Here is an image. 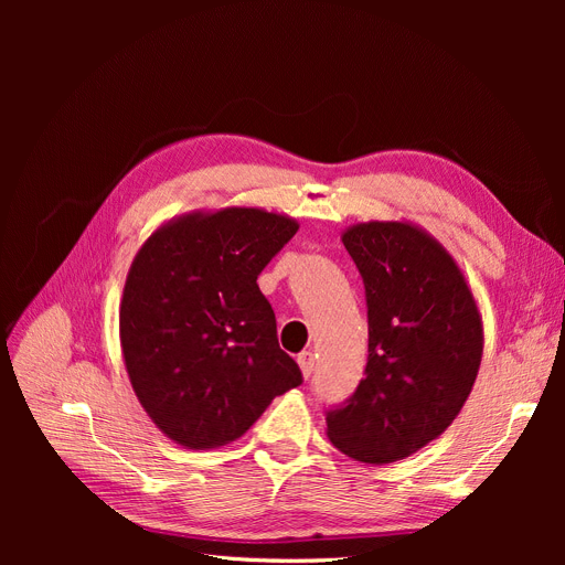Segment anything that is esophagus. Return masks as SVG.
I'll use <instances>...</instances> for the list:
<instances>
[{"label":"esophagus","mask_w":565,"mask_h":565,"mask_svg":"<svg viewBox=\"0 0 565 565\" xmlns=\"http://www.w3.org/2000/svg\"><path fill=\"white\" fill-rule=\"evenodd\" d=\"M298 364H300L302 375H305V377H309V375L313 373V364H316V360H313V352H309V350L300 352V354H298Z\"/></svg>","instance_id":"34e87169"}]
</instances>
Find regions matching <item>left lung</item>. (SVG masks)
Wrapping results in <instances>:
<instances>
[{
    "label": "left lung",
    "mask_w": 565,
    "mask_h": 565,
    "mask_svg": "<svg viewBox=\"0 0 565 565\" xmlns=\"http://www.w3.org/2000/svg\"><path fill=\"white\" fill-rule=\"evenodd\" d=\"M341 241L366 288L369 360L348 405L328 412V437L352 460L390 465L460 414L483 358V320L460 265L426 228L371 220Z\"/></svg>",
    "instance_id": "left-lung-1"
}]
</instances>
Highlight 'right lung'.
<instances>
[{
  "mask_svg": "<svg viewBox=\"0 0 565 565\" xmlns=\"http://www.w3.org/2000/svg\"><path fill=\"white\" fill-rule=\"evenodd\" d=\"M298 228L252 205L192 211L135 254L118 309L124 362L148 417L181 447L235 441L275 396L302 384L256 284Z\"/></svg>",
  "mask_w": 565,
  "mask_h": 565,
  "instance_id": "right-lung-1",
  "label": "right lung"
}]
</instances>
